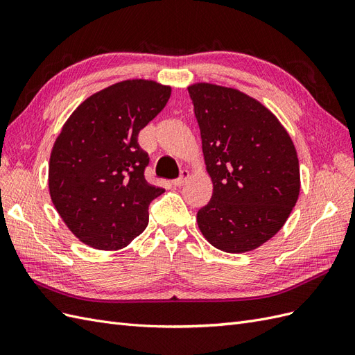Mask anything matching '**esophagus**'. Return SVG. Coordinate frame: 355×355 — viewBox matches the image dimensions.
I'll return each mask as SVG.
<instances>
[{
    "instance_id": "obj_1",
    "label": "esophagus",
    "mask_w": 355,
    "mask_h": 355,
    "mask_svg": "<svg viewBox=\"0 0 355 355\" xmlns=\"http://www.w3.org/2000/svg\"><path fill=\"white\" fill-rule=\"evenodd\" d=\"M188 178H189V171L188 170H182L180 171V176L178 179L171 180V185H173V187H182L188 180Z\"/></svg>"
}]
</instances>
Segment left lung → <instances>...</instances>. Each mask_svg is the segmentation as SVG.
Returning a JSON list of instances; mask_svg holds the SVG:
<instances>
[{
    "label": "left lung",
    "instance_id": "8db88e82",
    "mask_svg": "<svg viewBox=\"0 0 355 355\" xmlns=\"http://www.w3.org/2000/svg\"><path fill=\"white\" fill-rule=\"evenodd\" d=\"M188 93L213 182L198 228L219 250L250 252L282 230L297 201L295 145L277 116L240 90L197 83Z\"/></svg>",
    "mask_w": 355,
    "mask_h": 355
}]
</instances>
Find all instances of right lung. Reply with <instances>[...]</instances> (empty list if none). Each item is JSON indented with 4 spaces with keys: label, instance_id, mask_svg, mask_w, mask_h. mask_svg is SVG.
<instances>
[{
    "label": "right lung",
    "instance_id": "obj_1",
    "mask_svg": "<svg viewBox=\"0 0 355 355\" xmlns=\"http://www.w3.org/2000/svg\"><path fill=\"white\" fill-rule=\"evenodd\" d=\"M171 89L125 80L85 99L51 149L49 189L71 232L98 250H118L142 234L163 188L149 185L139 132L163 111Z\"/></svg>",
    "mask_w": 355,
    "mask_h": 355
}]
</instances>
